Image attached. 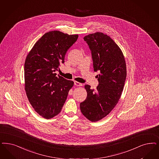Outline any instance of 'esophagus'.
<instances>
[{
  "mask_svg": "<svg viewBox=\"0 0 159 159\" xmlns=\"http://www.w3.org/2000/svg\"><path fill=\"white\" fill-rule=\"evenodd\" d=\"M74 84H75V85L76 86H82V84L81 83L78 82H76V81H75Z\"/></svg>",
  "mask_w": 159,
  "mask_h": 159,
  "instance_id": "esophagus-1",
  "label": "esophagus"
}]
</instances>
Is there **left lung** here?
I'll return each mask as SVG.
<instances>
[{"mask_svg":"<svg viewBox=\"0 0 159 159\" xmlns=\"http://www.w3.org/2000/svg\"><path fill=\"white\" fill-rule=\"evenodd\" d=\"M84 40L91 51L94 71L99 84L96 90L86 85L87 98L80 103L83 115L89 120L96 121L107 115L120 98L126 79V62L117 44L101 32L86 36Z\"/></svg>","mask_w":159,"mask_h":159,"instance_id":"1","label":"left lung"}]
</instances>
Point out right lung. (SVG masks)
<instances>
[{"label":"right lung","instance_id":"add662e5","mask_svg":"<svg viewBox=\"0 0 159 159\" xmlns=\"http://www.w3.org/2000/svg\"><path fill=\"white\" fill-rule=\"evenodd\" d=\"M78 38L55 30L46 33L34 44L25 63V90L33 109L45 119L58 115L74 83L56 76L66 52Z\"/></svg>","mask_w":159,"mask_h":159}]
</instances>
